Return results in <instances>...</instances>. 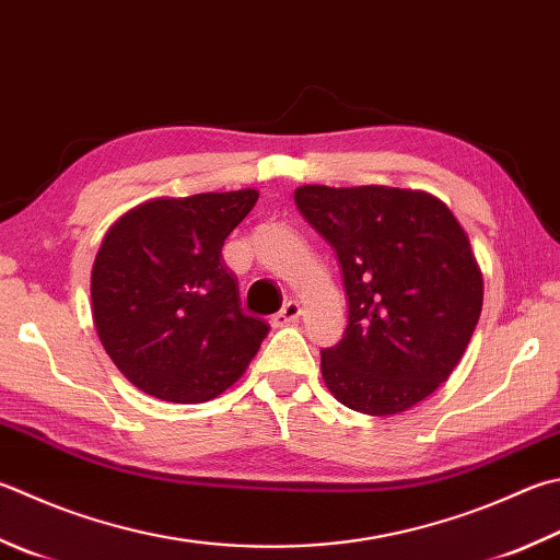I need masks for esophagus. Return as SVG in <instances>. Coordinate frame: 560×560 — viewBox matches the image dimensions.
Masks as SVG:
<instances>
[{
  "label": "esophagus",
  "mask_w": 560,
  "mask_h": 560,
  "mask_svg": "<svg viewBox=\"0 0 560 560\" xmlns=\"http://www.w3.org/2000/svg\"><path fill=\"white\" fill-rule=\"evenodd\" d=\"M300 316H302L300 302L290 300V302L282 304V310H280L276 316H272V326H288V324H292V322H298Z\"/></svg>",
  "instance_id": "34e87169"
}]
</instances>
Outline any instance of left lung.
<instances>
[{
  "label": "left lung",
  "mask_w": 560,
  "mask_h": 560,
  "mask_svg": "<svg viewBox=\"0 0 560 560\" xmlns=\"http://www.w3.org/2000/svg\"><path fill=\"white\" fill-rule=\"evenodd\" d=\"M294 202L334 246L348 294L343 339L322 351L326 387L371 417L419 405L446 383L480 319L468 234L421 189L302 185Z\"/></svg>",
  "instance_id": "8db88e82"
}]
</instances>
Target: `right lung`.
Wrapping results in <instances>:
<instances>
[{
	"label": "right lung",
	"instance_id": "add662e5",
	"mask_svg": "<svg viewBox=\"0 0 560 560\" xmlns=\"http://www.w3.org/2000/svg\"><path fill=\"white\" fill-rule=\"evenodd\" d=\"M258 189L158 197L104 234L92 266V319L104 351L141 393L209 402L244 375L270 326L241 310L221 246Z\"/></svg>",
	"mask_w": 560,
	"mask_h": 560
}]
</instances>
